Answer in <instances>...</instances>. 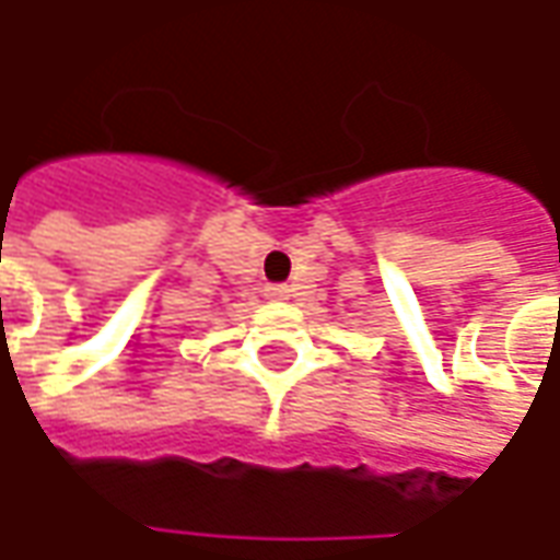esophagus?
Wrapping results in <instances>:
<instances>
[{
    "instance_id": "obj_1",
    "label": "esophagus",
    "mask_w": 560,
    "mask_h": 560,
    "mask_svg": "<svg viewBox=\"0 0 560 560\" xmlns=\"http://www.w3.org/2000/svg\"><path fill=\"white\" fill-rule=\"evenodd\" d=\"M287 287H265V295H270V299H283L287 295Z\"/></svg>"
}]
</instances>
